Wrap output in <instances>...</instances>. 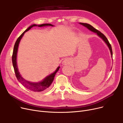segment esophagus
I'll use <instances>...</instances> for the list:
<instances>
[{
    "label": "esophagus",
    "mask_w": 123,
    "mask_h": 123,
    "mask_svg": "<svg viewBox=\"0 0 123 123\" xmlns=\"http://www.w3.org/2000/svg\"><path fill=\"white\" fill-rule=\"evenodd\" d=\"M70 61L69 60V59H64L62 64H63V65H68V64H70Z\"/></svg>",
    "instance_id": "1"
}]
</instances>
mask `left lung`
<instances>
[{"mask_svg": "<svg viewBox=\"0 0 123 123\" xmlns=\"http://www.w3.org/2000/svg\"><path fill=\"white\" fill-rule=\"evenodd\" d=\"M80 24L81 25H82L83 26H85V27H86L89 30L91 31L92 32H94V33H96L97 34V35H98V36H99L102 39L103 41H104L106 43V44L107 45V46L109 47L110 51L111 56L112 57V56H113V52H112L111 45L110 44V43H109L108 40L107 39V38H106V37L103 33H102L100 31H98V30H97L96 29L94 28L92 26H91V25H90V24H87V23H80Z\"/></svg>", "mask_w": 123, "mask_h": 123, "instance_id": "obj_1", "label": "left lung"}]
</instances>
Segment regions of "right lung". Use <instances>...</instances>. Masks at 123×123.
Here are the masks:
<instances>
[{
    "label": "right lung",
    "mask_w": 123,
    "mask_h": 123,
    "mask_svg": "<svg viewBox=\"0 0 123 123\" xmlns=\"http://www.w3.org/2000/svg\"><path fill=\"white\" fill-rule=\"evenodd\" d=\"M53 26V25H52L49 23L47 24H42L41 25H36V24H33L30 26L22 34L19 36L17 39L13 49V54L12 56V64L13 66L14 72L15 73V76L17 80L20 82L27 89L31 90V91H34V92H41L44 91V90L47 89L49 86L51 85L52 83L54 80V77L56 74V73L58 71L60 66L58 67L55 71L53 73L51 74L50 75L47 76L46 78H45L42 81L39 82H32L30 81H28L27 80H25L23 77L21 76L19 73L18 67L17 65V51L18 48V46L19 42H20L21 38H22L23 36L24 35V33L30 30L31 28L34 26H38V27H43V26Z\"/></svg>",
    "instance_id": "obj_1"
}]
</instances>
